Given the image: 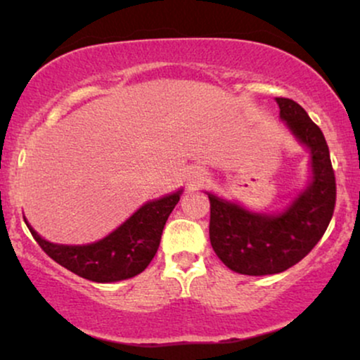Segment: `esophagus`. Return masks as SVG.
<instances>
[{"label":"esophagus","instance_id":"34e87169","mask_svg":"<svg viewBox=\"0 0 360 360\" xmlns=\"http://www.w3.org/2000/svg\"><path fill=\"white\" fill-rule=\"evenodd\" d=\"M184 179H186V186H188L189 189L198 188V186H201V183H205L206 179L205 169H200V167L189 169V171L186 172Z\"/></svg>","mask_w":360,"mask_h":360}]
</instances>
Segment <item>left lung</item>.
Listing matches in <instances>:
<instances>
[{
    "label": "left lung",
    "mask_w": 360,
    "mask_h": 360,
    "mask_svg": "<svg viewBox=\"0 0 360 360\" xmlns=\"http://www.w3.org/2000/svg\"><path fill=\"white\" fill-rule=\"evenodd\" d=\"M276 103L281 122L309 154L307 186L276 212H257L206 191L214 254L245 276L279 274L298 264L323 237L335 208V174L323 134L296 101L276 98Z\"/></svg>",
    "instance_id": "1"
}]
</instances>
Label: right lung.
Wrapping results in <instances>:
<instances>
[{
	"mask_svg": "<svg viewBox=\"0 0 360 360\" xmlns=\"http://www.w3.org/2000/svg\"><path fill=\"white\" fill-rule=\"evenodd\" d=\"M183 188L143 203L113 232L96 242L65 245L45 240L27 223L28 230L49 257L93 283H118L146 271L154 259L164 225L181 200Z\"/></svg>",
	"mask_w": 360,
	"mask_h": 360,
	"instance_id": "right-lung-1",
	"label": "right lung"
}]
</instances>
